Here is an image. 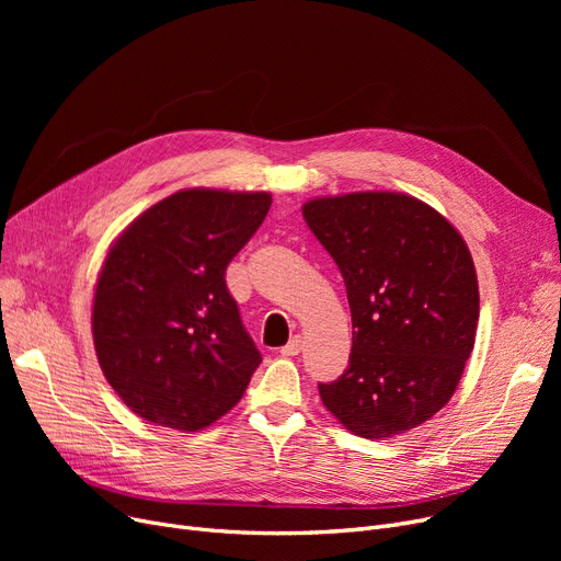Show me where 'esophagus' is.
Masks as SVG:
<instances>
[{
	"label": "esophagus",
	"instance_id": "1",
	"mask_svg": "<svg viewBox=\"0 0 561 561\" xmlns=\"http://www.w3.org/2000/svg\"><path fill=\"white\" fill-rule=\"evenodd\" d=\"M300 350H302V339L293 336L279 352H282V357H296V355H300Z\"/></svg>",
	"mask_w": 561,
	"mask_h": 561
}]
</instances>
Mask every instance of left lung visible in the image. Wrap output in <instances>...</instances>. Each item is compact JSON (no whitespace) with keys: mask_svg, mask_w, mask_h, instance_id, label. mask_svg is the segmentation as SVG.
Here are the masks:
<instances>
[{"mask_svg":"<svg viewBox=\"0 0 561 561\" xmlns=\"http://www.w3.org/2000/svg\"><path fill=\"white\" fill-rule=\"evenodd\" d=\"M302 216L345 282L352 352L318 385L357 436L387 438L430 421L453 398L476 345L480 290L459 231L402 193L318 197Z\"/></svg>","mask_w":561,"mask_h":561,"instance_id":"obj_1","label":"left lung"}]
</instances>
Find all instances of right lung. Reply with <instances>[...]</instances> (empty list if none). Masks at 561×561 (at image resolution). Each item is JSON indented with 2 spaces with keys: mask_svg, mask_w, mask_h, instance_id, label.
Returning a JSON list of instances; mask_svg holds the SVG:
<instances>
[{
  "mask_svg": "<svg viewBox=\"0 0 561 561\" xmlns=\"http://www.w3.org/2000/svg\"><path fill=\"white\" fill-rule=\"evenodd\" d=\"M271 202L268 193L180 191L111 245L93 341L106 381L140 419L197 432L243 398L261 355L225 271Z\"/></svg>",
  "mask_w": 561,
  "mask_h": 561,
  "instance_id": "right-lung-1",
  "label": "right lung"
}]
</instances>
